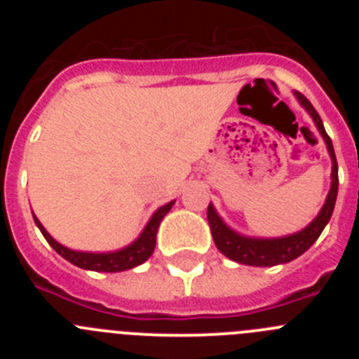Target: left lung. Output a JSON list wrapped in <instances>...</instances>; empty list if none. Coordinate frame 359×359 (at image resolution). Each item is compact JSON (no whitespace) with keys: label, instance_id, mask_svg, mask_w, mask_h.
I'll list each match as a JSON object with an SVG mask.
<instances>
[{"label":"left lung","instance_id":"1","mask_svg":"<svg viewBox=\"0 0 359 359\" xmlns=\"http://www.w3.org/2000/svg\"><path fill=\"white\" fill-rule=\"evenodd\" d=\"M294 97H297L298 104L307 111V115L313 118L316 129H318L323 142H325V147H327L332 163L331 189H329L327 198H325L323 207L320 208L318 215L306 228L284 237H250L239 233V231H236L224 223L223 217L217 214L215 207L210 203L207 208V219L208 224H210L212 239H214L219 252L223 253L224 257H228V259H231V261L239 262V264L261 266V268H264V266H277L291 262L313 246V243L318 239L325 224L331 219L332 210H334L336 196H338V163H336L332 142L327 133H325L322 118H320L315 107L311 106L309 100L302 93H298V91H294Z\"/></svg>","mask_w":359,"mask_h":359}]
</instances>
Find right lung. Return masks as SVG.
Masks as SVG:
<instances>
[{
  "label": "right lung",
  "mask_w": 359,
  "mask_h": 359,
  "mask_svg": "<svg viewBox=\"0 0 359 359\" xmlns=\"http://www.w3.org/2000/svg\"><path fill=\"white\" fill-rule=\"evenodd\" d=\"M176 203V199L169 201L167 205L158 208L154 214L151 215V219L147 221L145 228L142 230V233L133 241L131 244L123 246V248L115 250V252H79V250H72L65 244L57 243L52 236H50L46 228L41 224L39 219L34 215V221H36L37 228L41 230V233L44 236V239L48 241V244L55 250L61 257H65L66 261L72 262V264L79 266L82 269H90V271H106V273H116V271H126V269L136 268V266L144 264L149 257L154 252V246H156V233L158 226H160L161 219L169 214V210L172 208V205Z\"/></svg>",
  "instance_id": "add662e5"
}]
</instances>
